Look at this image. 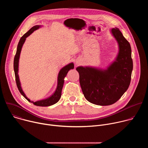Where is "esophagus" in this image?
Wrapping results in <instances>:
<instances>
[{"label":"esophagus","instance_id":"34e87169","mask_svg":"<svg viewBox=\"0 0 148 148\" xmlns=\"http://www.w3.org/2000/svg\"><path fill=\"white\" fill-rule=\"evenodd\" d=\"M80 61L79 60H77L76 61H75V64H77V65H78V64H80Z\"/></svg>","mask_w":148,"mask_h":148}]
</instances>
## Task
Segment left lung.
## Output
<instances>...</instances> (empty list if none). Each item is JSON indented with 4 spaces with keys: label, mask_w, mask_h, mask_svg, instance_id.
Returning a JSON list of instances; mask_svg holds the SVG:
<instances>
[{
    "label": "left lung",
    "mask_w": 148,
    "mask_h": 148,
    "mask_svg": "<svg viewBox=\"0 0 148 148\" xmlns=\"http://www.w3.org/2000/svg\"><path fill=\"white\" fill-rule=\"evenodd\" d=\"M117 41L118 53L111 64L103 69L79 66V83L83 94L90 102L101 106L116 102L128 90L131 79L133 61L129 42L119 29H111Z\"/></svg>",
    "instance_id": "1"
}]
</instances>
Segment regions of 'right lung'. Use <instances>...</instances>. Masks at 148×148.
Here are the masks:
<instances>
[{
	"label": "right lung",
	"instance_id": "obj_1",
	"mask_svg": "<svg viewBox=\"0 0 148 148\" xmlns=\"http://www.w3.org/2000/svg\"><path fill=\"white\" fill-rule=\"evenodd\" d=\"M41 27V25H36L32 27L27 33H26L19 40V42L17 45L16 53L14 56V63H13V67H14V71L15 74V78H16V82L17 84V87L18 88V91H20V94H22L28 101L30 102L31 103H33L34 105H36V106L39 107H49L51 106L52 105L55 104L57 103L60 99L61 96V91L62 89L63 85H64V78L66 77L68 72L71 70L74 69V65L73 62H70V64L66 65L64 67H62L59 71L58 77H57V86L56 90L55 92L49 97L47 98L37 101L36 102H33V101H30L29 98H28L25 92H23L22 87H21V84L18 77V62H19V58H20V55L21 53V50H22V47L25 42L26 41V38L29 36L34 31L38 29Z\"/></svg>",
	"mask_w": 148,
	"mask_h": 148
}]
</instances>
